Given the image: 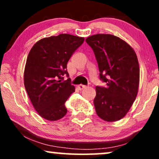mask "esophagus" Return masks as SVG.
I'll list each match as a JSON object with an SVG mask.
<instances>
[{
  "mask_svg": "<svg viewBox=\"0 0 159 159\" xmlns=\"http://www.w3.org/2000/svg\"><path fill=\"white\" fill-rule=\"evenodd\" d=\"M87 88V86L86 85H84V84H79V85H78V88L80 89V90H83V89H84V88Z\"/></svg>",
  "mask_w": 159,
  "mask_h": 159,
  "instance_id": "esophagus-1",
  "label": "esophagus"
}]
</instances>
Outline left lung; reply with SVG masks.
<instances>
[{
  "label": "left lung",
  "instance_id": "8db88e82",
  "mask_svg": "<svg viewBox=\"0 0 159 159\" xmlns=\"http://www.w3.org/2000/svg\"><path fill=\"white\" fill-rule=\"evenodd\" d=\"M94 52L100 80L106 86H96V114L106 121L127 114L136 98L140 81L138 60L134 50L118 37L97 34L85 40Z\"/></svg>",
  "mask_w": 159,
  "mask_h": 159
}]
</instances>
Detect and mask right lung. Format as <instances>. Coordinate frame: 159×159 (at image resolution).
<instances>
[{
  "mask_svg": "<svg viewBox=\"0 0 159 159\" xmlns=\"http://www.w3.org/2000/svg\"><path fill=\"white\" fill-rule=\"evenodd\" d=\"M84 38L60 34L41 39L30 50L26 62L24 82L27 93L39 115L47 120L61 119L67 112L65 102L75 88L66 66L69 58Z\"/></svg>",
  "mask_w": 159,
  "mask_h": 159,
  "instance_id": "1",
  "label": "right lung"
}]
</instances>
